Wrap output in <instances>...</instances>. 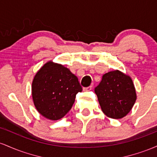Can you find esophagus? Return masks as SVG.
Returning <instances> with one entry per match:
<instances>
[{"mask_svg": "<svg viewBox=\"0 0 157 157\" xmlns=\"http://www.w3.org/2000/svg\"><path fill=\"white\" fill-rule=\"evenodd\" d=\"M92 89V86H90L89 87H86V88H83V91H91Z\"/></svg>", "mask_w": 157, "mask_h": 157, "instance_id": "34e87169", "label": "esophagus"}]
</instances>
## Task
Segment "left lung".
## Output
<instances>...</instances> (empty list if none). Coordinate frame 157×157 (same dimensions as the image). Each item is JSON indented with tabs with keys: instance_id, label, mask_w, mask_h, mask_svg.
<instances>
[{
	"instance_id": "8db88e82",
	"label": "left lung",
	"mask_w": 157,
	"mask_h": 157,
	"mask_svg": "<svg viewBox=\"0 0 157 157\" xmlns=\"http://www.w3.org/2000/svg\"><path fill=\"white\" fill-rule=\"evenodd\" d=\"M94 91L102 112L112 119H121L126 116L136 100L132 80L119 70L103 75Z\"/></svg>"
}]
</instances>
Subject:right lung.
<instances>
[{
    "label": "right lung",
    "mask_w": 157,
    "mask_h": 157,
    "mask_svg": "<svg viewBox=\"0 0 157 157\" xmlns=\"http://www.w3.org/2000/svg\"><path fill=\"white\" fill-rule=\"evenodd\" d=\"M82 90L77 77L68 68L49 61L36 73L32 94L37 111L48 120H57L70 111L76 94Z\"/></svg>",
    "instance_id": "obj_1"
}]
</instances>
